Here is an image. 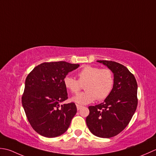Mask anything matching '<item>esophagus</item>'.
I'll use <instances>...</instances> for the list:
<instances>
[{"label": "esophagus", "instance_id": "obj_1", "mask_svg": "<svg viewBox=\"0 0 156 156\" xmlns=\"http://www.w3.org/2000/svg\"><path fill=\"white\" fill-rule=\"evenodd\" d=\"M76 106H77V110H79V109H81V108L83 107L82 106H81V105H79V104H76Z\"/></svg>", "mask_w": 156, "mask_h": 156}]
</instances>
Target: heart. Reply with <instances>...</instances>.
Wrapping results in <instances>:
<instances>
[{
    "instance_id": "b5f03b06",
    "label": "heart",
    "mask_w": 156,
    "mask_h": 156,
    "mask_svg": "<svg viewBox=\"0 0 156 156\" xmlns=\"http://www.w3.org/2000/svg\"><path fill=\"white\" fill-rule=\"evenodd\" d=\"M78 80L66 76L63 83L66 90L77 94L84 85L85 91L76 95L72 100L79 104H87L96 99L104 100L109 96L114 84L113 73L110 69L87 65L77 73Z\"/></svg>"
}]
</instances>
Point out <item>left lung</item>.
I'll return each mask as SVG.
<instances>
[{
	"mask_svg": "<svg viewBox=\"0 0 156 156\" xmlns=\"http://www.w3.org/2000/svg\"><path fill=\"white\" fill-rule=\"evenodd\" d=\"M114 73L112 91L103 103L88 107L86 124L92 134L110 138L122 132L131 121L138 104L137 83L126 66L112 60H98Z\"/></svg>",
	"mask_w": 156,
	"mask_h": 156,
	"instance_id": "left-lung-1",
	"label": "left lung"
}]
</instances>
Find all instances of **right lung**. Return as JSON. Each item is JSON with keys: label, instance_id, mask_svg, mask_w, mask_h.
<instances>
[{"label": "right lung", "instance_id": "1", "mask_svg": "<svg viewBox=\"0 0 156 156\" xmlns=\"http://www.w3.org/2000/svg\"><path fill=\"white\" fill-rule=\"evenodd\" d=\"M79 66L65 61L44 62L27 76L22 105L28 121L38 134L52 138L68 129L77 107L73 102L60 105L68 99L63 79Z\"/></svg>", "mask_w": 156, "mask_h": 156}]
</instances>
